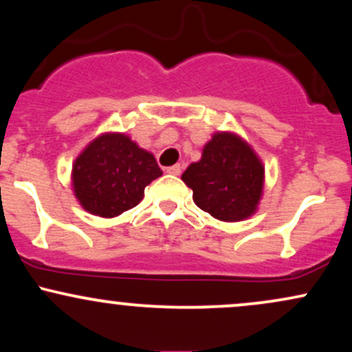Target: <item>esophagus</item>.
I'll use <instances>...</instances> for the list:
<instances>
[{"instance_id": "1", "label": "esophagus", "mask_w": 352, "mask_h": 352, "mask_svg": "<svg viewBox=\"0 0 352 352\" xmlns=\"http://www.w3.org/2000/svg\"><path fill=\"white\" fill-rule=\"evenodd\" d=\"M165 170H167V173H172V175H180L182 165H180V164L170 165V167H167V168H165Z\"/></svg>"}]
</instances>
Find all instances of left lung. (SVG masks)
I'll use <instances>...</instances> for the list:
<instances>
[{
    "instance_id": "8db88e82",
    "label": "left lung",
    "mask_w": 352,
    "mask_h": 352,
    "mask_svg": "<svg viewBox=\"0 0 352 352\" xmlns=\"http://www.w3.org/2000/svg\"><path fill=\"white\" fill-rule=\"evenodd\" d=\"M265 168L243 140L215 134L205 145L200 162L192 164L182 180L193 190V201L223 221H238L256 208L263 190Z\"/></svg>"
}]
</instances>
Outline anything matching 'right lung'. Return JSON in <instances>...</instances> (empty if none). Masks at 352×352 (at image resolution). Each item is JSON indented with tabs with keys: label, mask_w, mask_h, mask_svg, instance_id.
<instances>
[{
	"label": "right lung",
	"mask_w": 352,
	"mask_h": 352,
	"mask_svg": "<svg viewBox=\"0 0 352 352\" xmlns=\"http://www.w3.org/2000/svg\"><path fill=\"white\" fill-rule=\"evenodd\" d=\"M160 175L162 170L152 153L124 134L98 137L72 167V184L80 205L106 218L139 205L145 187Z\"/></svg>",
	"instance_id": "1"
}]
</instances>
